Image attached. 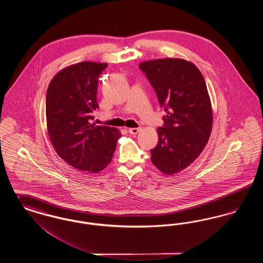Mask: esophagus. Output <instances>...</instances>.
Segmentation results:
<instances>
[{
	"instance_id": "obj_1",
	"label": "esophagus",
	"mask_w": 263,
	"mask_h": 263,
	"mask_svg": "<svg viewBox=\"0 0 263 263\" xmlns=\"http://www.w3.org/2000/svg\"><path fill=\"white\" fill-rule=\"evenodd\" d=\"M142 129L139 127V128H129L128 129V132L131 134V135H136L138 134Z\"/></svg>"
}]
</instances>
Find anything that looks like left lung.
I'll list each match as a JSON object with an SVG mask.
<instances>
[{
  "label": "left lung",
  "instance_id": "8db88e82",
  "mask_svg": "<svg viewBox=\"0 0 263 263\" xmlns=\"http://www.w3.org/2000/svg\"><path fill=\"white\" fill-rule=\"evenodd\" d=\"M155 88L166 115L157 129L159 142L151 161L164 175L185 170L204 150L211 135V100L199 69L181 58L148 60L139 64Z\"/></svg>",
  "mask_w": 263,
  "mask_h": 263
}]
</instances>
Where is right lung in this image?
Returning <instances> with one entry per match:
<instances>
[{
    "instance_id": "add662e5",
    "label": "right lung",
    "mask_w": 263,
    "mask_h": 263,
    "mask_svg": "<svg viewBox=\"0 0 263 263\" xmlns=\"http://www.w3.org/2000/svg\"><path fill=\"white\" fill-rule=\"evenodd\" d=\"M106 67L92 61L70 65L53 77L46 93V126L54 150L88 174L107 166L121 136L117 128L90 123L99 107V77Z\"/></svg>"
}]
</instances>
